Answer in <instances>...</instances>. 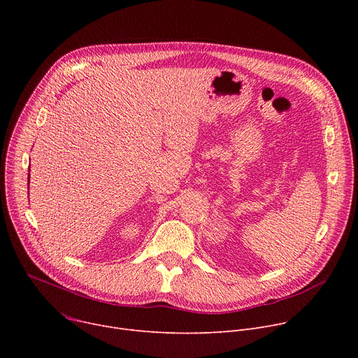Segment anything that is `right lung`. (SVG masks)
<instances>
[{
	"label": "right lung",
	"instance_id": "obj_1",
	"mask_svg": "<svg viewBox=\"0 0 358 358\" xmlns=\"http://www.w3.org/2000/svg\"><path fill=\"white\" fill-rule=\"evenodd\" d=\"M28 181H29V178H28ZM28 185H29V182H28ZM29 188V187H28Z\"/></svg>",
	"mask_w": 358,
	"mask_h": 358
}]
</instances>
